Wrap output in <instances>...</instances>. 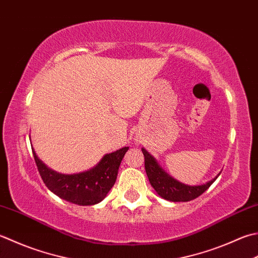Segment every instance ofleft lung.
Instances as JSON below:
<instances>
[{
  "label": "left lung",
  "mask_w": 258,
  "mask_h": 258,
  "mask_svg": "<svg viewBox=\"0 0 258 258\" xmlns=\"http://www.w3.org/2000/svg\"><path fill=\"white\" fill-rule=\"evenodd\" d=\"M142 152L144 154L145 171L150 183L158 195L165 200L173 201V203H178V201L185 203V201L194 200L198 198L200 195H203L219 176L218 174L209 182L201 185H188L181 183L166 173L148 151L142 148Z\"/></svg>",
  "instance_id": "obj_1"
}]
</instances>
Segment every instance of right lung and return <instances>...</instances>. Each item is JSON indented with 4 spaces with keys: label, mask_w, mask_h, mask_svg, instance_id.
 Returning a JSON list of instances; mask_svg holds the SVG:
<instances>
[{
    "label": "right lung",
    "mask_w": 258,
    "mask_h": 258,
    "mask_svg": "<svg viewBox=\"0 0 258 258\" xmlns=\"http://www.w3.org/2000/svg\"><path fill=\"white\" fill-rule=\"evenodd\" d=\"M128 148L105 154L97 165L85 172L62 174L49 169L40 160L34 150L33 158L41 179L47 188L63 200L79 206H93L102 201L117 178L118 168Z\"/></svg>",
    "instance_id": "obj_1"
}]
</instances>
